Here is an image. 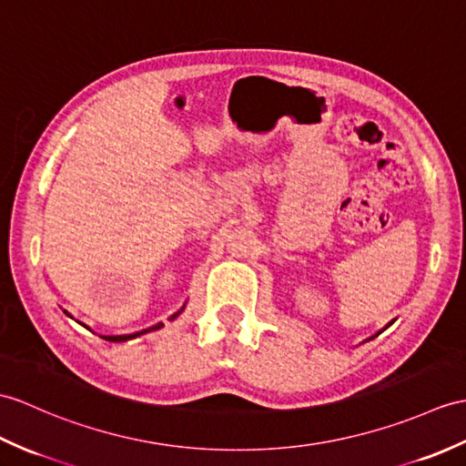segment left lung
I'll use <instances>...</instances> for the list:
<instances>
[{
  "label": "left lung",
  "mask_w": 466,
  "mask_h": 466,
  "mask_svg": "<svg viewBox=\"0 0 466 466\" xmlns=\"http://www.w3.org/2000/svg\"><path fill=\"white\" fill-rule=\"evenodd\" d=\"M391 323H393V321H391ZM391 323H389V326H391ZM381 331H383V329H381ZM381 331H380V333H381ZM380 333H377V335H380ZM377 335H375V338H377Z\"/></svg>",
  "instance_id": "8db88e82"
}]
</instances>
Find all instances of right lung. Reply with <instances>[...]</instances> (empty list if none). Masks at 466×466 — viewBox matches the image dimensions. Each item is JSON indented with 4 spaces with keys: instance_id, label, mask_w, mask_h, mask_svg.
Masks as SVG:
<instances>
[{
    "instance_id": "right-lung-1",
    "label": "right lung",
    "mask_w": 466,
    "mask_h": 466,
    "mask_svg": "<svg viewBox=\"0 0 466 466\" xmlns=\"http://www.w3.org/2000/svg\"><path fill=\"white\" fill-rule=\"evenodd\" d=\"M182 309H184V308H180L177 313H172L170 319L178 318L180 313H182ZM162 326H165V323H157V326H153V328L143 329V331H137V333H128V335H105L103 339H106V341H128V339H135V338H138V335H143V333H148V331H157V329H160Z\"/></svg>"
}]
</instances>
